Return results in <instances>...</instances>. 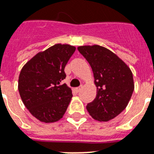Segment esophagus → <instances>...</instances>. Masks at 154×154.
<instances>
[{
    "label": "esophagus",
    "mask_w": 154,
    "mask_h": 154,
    "mask_svg": "<svg viewBox=\"0 0 154 154\" xmlns=\"http://www.w3.org/2000/svg\"><path fill=\"white\" fill-rule=\"evenodd\" d=\"M82 88H83V85H81L80 87H78V88H76V91H77V92H79V91H81V90Z\"/></svg>",
    "instance_id": "34e87169"
}]
</instances>
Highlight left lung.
<instances>
[{"mask_svg": "<svg viewBox=\"0 0 154 154\" xmlns=\"http://www.w3.org/2000/svg\"><path fill=\"white\" fill-rule=\"evenodd\" d=\"M91 66L97 87L95 99L87 105L93 119L108 121L116 117L128 104L135 84L128 66L116 54L100 45L77 48Z\"/></svg>", "mask_w": 154, "mask_h": 154, "instance_id": "obj_1", "label": "left lung"}]
</instances>
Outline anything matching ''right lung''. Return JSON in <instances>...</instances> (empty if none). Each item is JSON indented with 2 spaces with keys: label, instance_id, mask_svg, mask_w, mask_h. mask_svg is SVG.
Wrapping results in <instances>:
<instances>
[{
  "label": "right lung",
  "instance_id": "obj_1",
  "mask_svg": "<svg viewBox=\"0 0 154 154\" xmlns=\"http://www.w3.org/2000/svg\"><path fill=\"white\" fill-rule=\"evenodd\" d=\"M76 48L56 44L40 51L26 63L19 77L18 89L30 113L41 122L63 118L73 97L72 90L61 81L64 69Z\"/></svg>",
  "mask_w": 154,
  "mask_h": 154
}]
</instances>
